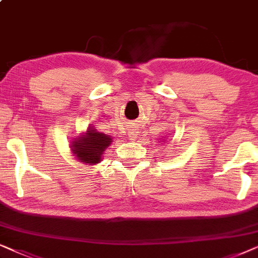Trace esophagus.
<instances>
[{
	"label": "esophagus",
	"instance_id": "1",
	"mask_svg": "<svg viewBox=\"0 0 258 258\" xmlns=\"http://www.w3.org/2000/svg\"><path fill=\"white\" fill-rule=\"evenodd\" d=\"M137 136H138V127L135 122H131L128 125V138L130 140H136Z\"/></svg>",
	"mask_w": 258,
	"mask_h": 258
}]
</instances>
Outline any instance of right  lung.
I'll use <instances>...</instances> for the list:
<instances>
[{
    "label": "right lung",
    "mask_w": 258,
    "mask_h": 258,
    "mask_svg": "<svg viewBox=\"0 0 258 258\" xmlns=\"http://www.w3.org/2000/svg\"><path fill=\"white\" fill-rule=\"evenodd\" d=\"M112 142L109 136L98 132L94 127H88L87 131L74 139L71 149L75 157L82 163L94 165L100 163L102 153Z\"/></svg>",
    "instance_id": "obj_1"
}]
</instances>
